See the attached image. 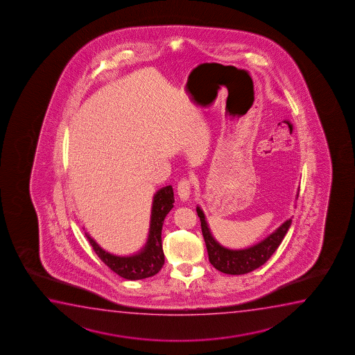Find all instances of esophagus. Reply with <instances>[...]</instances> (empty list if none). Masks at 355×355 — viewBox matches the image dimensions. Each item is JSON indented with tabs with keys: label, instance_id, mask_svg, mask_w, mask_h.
Returning a JSON list of instances; mask_svg holds the SVG:
<instances>
[{
	"label": "esophagus",
	"instance_id": "esophagus-1",
	"mask_svg": "<svg viewBox=\"0 0 355 355\" xmlns=\"http://www.w3.org/2000/svg\"><path fill=\"white\" fill-rule=\"evenodd\" d=\"M177 191L183 201L189 199L190 191H191V180L189 178H182L177 185Z\"/></svg>",
	"mask_w": 355,
	"mask_h": 355
}]
</instances>
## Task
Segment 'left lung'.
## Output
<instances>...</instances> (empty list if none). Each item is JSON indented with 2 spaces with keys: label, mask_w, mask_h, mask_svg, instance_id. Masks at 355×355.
<instances>
[{
  "label": "left lung",
  "mask_w": 355,
  "mask_h": 355,
  "mask_svg": "<svg viewBox=\"0 0 355 355\" xmlns=\"http://www.w3.org/2000/svg\"><path fill=\"white\" fill-rule=\"evenodd\" d=\"M298 198V194H297ZM196 212L201 222V230L204 235L205 243L209 253V263L219 272L232 275H241L246 272H252L254 269L263 266L272 253L282 243V239L286 235L287 230L291 227L292 219H287L286 222L272 232L268 238L262 240L257 245H253L251 248H243V250H230L223 248L214 240L209 224L206 222L204 212L200 207H196Z\"/></svg>",
  "instance_id": "8db88e82"
}]
</instances>
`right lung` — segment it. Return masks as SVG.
<instances>
[{
	"mask_svg": "<svg viewBox=\"0 0 355 355\" xmlns=\"http://www.w3.org/2000/svg\"><path fill=\"white\" fill-rule=\"evenodd\" d=\"M175 198L172 185H167L156 191L151 207L150 228L146 246L139 252L132 256H115L103 250L87 233L88 241L92 245L98 257L116 272L117 275L127 280H141L150 277L160 272L165 263V254L162 250L161 230L165 217L173 207Z\"/></svg>",
	"mask_w": 355,
	"mask_h": 355,
	"instance_id": "right-lung-1",
	"label": "right lung"
}]
</instances>
